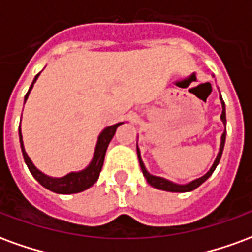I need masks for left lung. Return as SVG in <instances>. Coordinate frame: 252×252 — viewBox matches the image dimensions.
<instances>
[{"mask_svg":"<svg viewBox=\"0 0 252 252\" xmlns=\"http://www.w3.org/2000/svg\"><path fill=\"white\" fill-rule=\"evenodd\" d=\"M221 105H222L221 120H222V123L225 124V123H227V120H225V105H224V101H222V98H221ZM224 143H225V131L222 132L221 143H220V151H219V154H217V158H216V160H215L213 166L211 167V170H209V171H208V173H206L204 177H201V178H198V180L191 181V182H190V184H188V185H177V184H173V182L164 180V178H160V177H155V175L150 174L147 170H146V167H144V164H143V160H142V158H140V153H139V148H137V158H139V163H140V167H142L143 175L146 177V180H147V182L150 184V185L154 186V188H157V189L166 190V191L184 193V191H191V190L197 189V188H198L201 184H204V182H205V181L208 180L209 177H211L212 173L215 171L216 166L219 164V162H220L222 150H224Z\"/></svg>","mask_w":252,"mask_h":252,"instance_id":"left-lung-1","label":"left lung"}]
</instances>
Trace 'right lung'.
I'll list each match as a JSON object with an SVG mask.
<instances>
[{
  "mask_svg": "<svg viewBox=\"0 0 252 252\" xmlns=\"http://www.w3.org/2000/svg\"><path fill=\"white\" fill-rule=\"evenodd\" d=\"M39 77V74L36 75L33 82L31 85L28 93L25 94V101L28 98V94H30L31 89L33 86V83L36 82V79ZM123 123L115 124V126H108L105 128L102 133L99 135L98 142H97V147H95V153H94V158L92 160V163L89 164L88 169H85L83 171L79 173H70V174L64 175L62 178H51V177H47L41 171L36 169L30 157L27 155L24 150V144H23V137H21V129H19L20 133V143H21V151H23V157L28 169H30L31 174L35 177V180L40 184L41 186H44L46 189L51 190L54 193H59V194H72V193H79L83 191L88 188L95 184V181L98 180L99 173L102 169V164H104L105 159V153H106V148L109 146V142L112 140V137L115 135L117 126H121Z\"/></svg>",
  "mask_w": 252,
  "mask_h": 252,
  "instance_id": "right-lung-1",
  "label": "right lung"
}]
</instances>
